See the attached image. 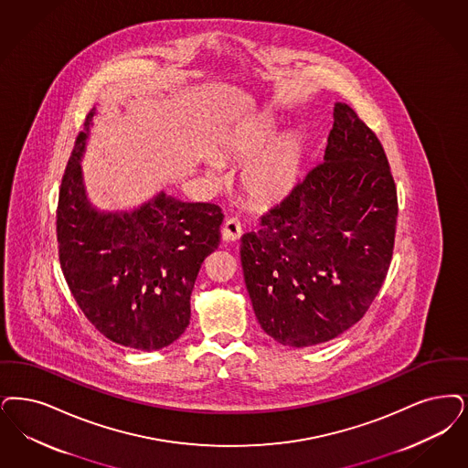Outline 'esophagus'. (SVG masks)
Masks as SVG:
<instances>
[{
	"mask_svg": "<svg viewBox=\"0 0 468 468\" xmlns=\"http://www.w3.org/2000/svg\"><path fill=\"white\" fill-rule=\"evenodd\" d=\"M242 237V225L237 218H228L223 225V239L226 242H235Z\"/></svg>",
	"mask_w": 468,
	"mask_h": 468,
	"instance_id": "obj_1",
	"label": "esophagus"
}]
</instances>
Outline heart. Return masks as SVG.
I'll return each mask as SVG.
<instances>
[{
    "label": "heart",
    "instance_id": "obj_1",
    "mask_svg": "<svg viewBox=\"0 0 468 468\" xmlns=\"http://www.w3.org/2000/svg\"><path fill=\"white\" fill-rule=\"evenodd\" d=\"M273 132L275 123L270 116L243 120L223 133L219 139V150L226 158L242 160L261 147ZM301 162L303 146L296 135L275 137L245 162L242 170L245 193L261 204L279 202L298 185ZM210 174L218 179L219 167L214 165Z\"/></svg>",
    "mask_w": 468,
    "mask_h": 468
}]
</instances>
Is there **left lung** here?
Segmentation results:
<instances>
[{"mask_svg": "<svg viewBox=\"0 0 468 468\" xmlns=\"http://www.w3.org/2000/svg\"><path fill=\"white\" fill-rule=\"evenodd\" d=\"M397 212L379 139L337 102L324 162L242 237L243 279L262 331L303 348L364 317L390 268Z\"/></svg>", "mask_w": 468, "mask_h": 468, "instance_id": "left-lung-1", "label": "left lung"}]
</instances>
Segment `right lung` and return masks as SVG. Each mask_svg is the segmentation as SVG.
<instances>
[{
    "label": "right lung",
    "instance_id": "right-lung-1",
    "mask_svg": "<svg viewBox=\"0 0 468 468\" xmlns=\"http://www.w3.org/2000/svg\"><path fill=\"white\" fill-rule=\"evenodd\" d=\"M94 110L64 170L57 206L58 261L95 329L135 350H160L186 331L200 266L221 240L223 210L167 193L132 212H99L87 200L80 156Z\"/></svg>",
    "mask_w": 468,
    "mask_h": 468
}]
</instances>
